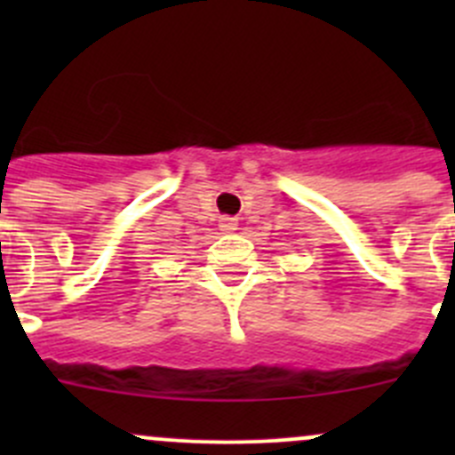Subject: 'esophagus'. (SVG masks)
Masks as SVG:
<instances>
[{"label": "esophagus", "instance_id": "obj_1", "mask_svg": "<svg viewBox=\"0 0 455 455\" xmlns=\"http://www.w3.org/2000/svg\"><path fill=\"white\" fill-rule=\"evenodd\" d=\"M220 231H224V233L237 231V220L235 218H227V215H224V218L220 220Z\"/></svg>", "mask_w": 455, "mask_h": 455}]
</instances>
